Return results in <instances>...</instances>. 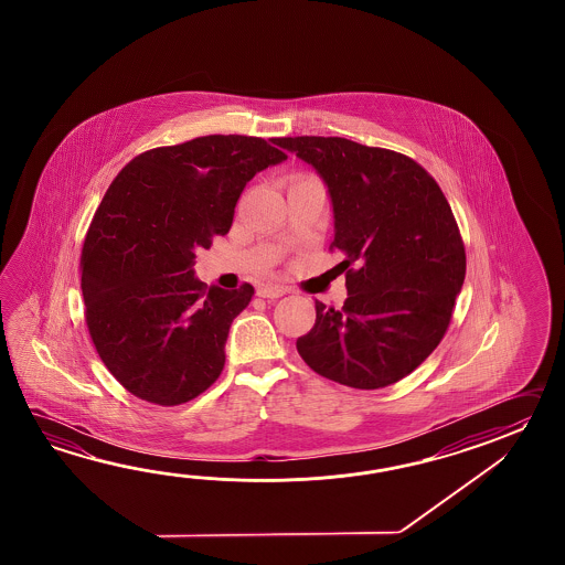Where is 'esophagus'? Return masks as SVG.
<instances>
[{
  "label": "esophagus",
  "instance_id": "obj_1",
  "mask_svg": "<svg viewBox=\"0 0 565 565\" xmlns=\"http://www.w3.org/2000/svg\"><path fill=\"white\" fill-rule=\"evenodd\" d=\"M258 297H265V299H278L282 295H287V288L280 287V285H263L256 290Z\"/></svg>",
  "mask_w": 565,
  "mask_h": 565
}]
</instances>
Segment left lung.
Returning a JSON list of instances; mask_svg holds the SVG:
<instances>
[{"mask_svg": "<svg viewBox=\"0 0 565 565\" xmlns=\"http://www.w3.org/2000/svg\"><path fill=\"white\" fill-rule=\"evenodd\" d=\"M327 185L348 299L315 300L297 339L312 372L358 390L396 384L433 353L465 282L467 256L438 183L414 159L343 137H282ZM356 268L351 269L350 265Z\"/></svg>", "mask_w": 565, "mask_h": 565, "instance_id": "1", "label": "left lung"}]
</instances>
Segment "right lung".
<instances>
[{
    "mask_svg": "<svg viewBox=\"0 0 565 565\" xmlns=\"http://www.w3.org/2000/svg\"><path fill=\"white\" fill-rule=\"evenodd\" d=\"M273 145L198 137L145 151L110 183L86 234L81 287L96 351L132 396L178 406L224 370L230 324L254 288H207L193 263L228 232L246 183L287 159Z\"/></svg>",
    "mask_w": 565,
    "mask_h": 565,
    "instance_id": "add662e5",
    "label": "right lung"
}]
</instances>
